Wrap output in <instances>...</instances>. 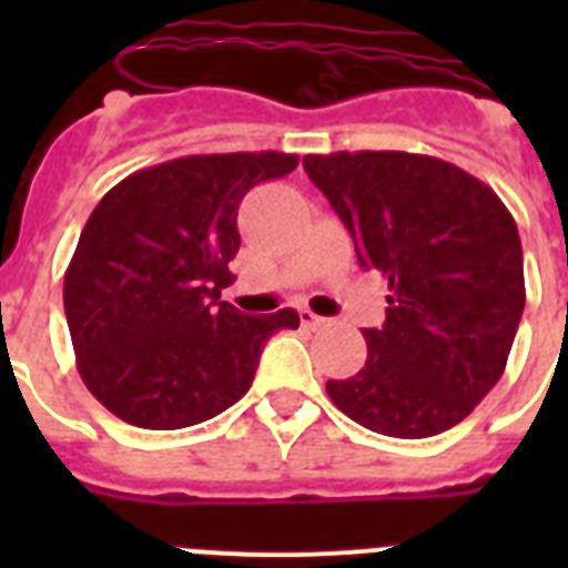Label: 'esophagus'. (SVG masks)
<instances>
[{"mask_svg":"<svg viewBox=\"0 0 568 568\" xmlns=\"http://www.w3.org/2000/svg\"><path fill=\"white\" fill-rule=\"evenodd\" d=\"M298 318H301V324H304V327H324V324H327V318H321V315H315L313 310H298Z\"/></svg>","mask_w":568,"mask_h":568,"instance_id":"1","label":"esophagus"}]
</instances>
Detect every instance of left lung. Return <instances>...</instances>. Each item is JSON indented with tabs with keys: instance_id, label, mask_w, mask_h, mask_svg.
I'll list each match as a JSON object with an SVG mask.
<instances>
[{
	"instance_id": "1",
	"label": "left lung",
	"mask_w": 568,
	"mask_h": 568,
	"mask_svg": "<svg viewBox=\"0 0 568 568\" xmlns=\"http://www.w3.org/2000/svg\"><path fill=\"white\" fill-rule=\"evenodd\" d=\"M364 270L389 281L366 364L327 381L341 413L389 438H433L504 375L526 304L518 224L495 190L433 155L400 150L307 155Z\"/></svg>"
}]
</instances>
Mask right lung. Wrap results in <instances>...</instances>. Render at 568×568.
<instances>
[{"label": "right lung", "mask_w": 568, "mask_h": 568, "mask_svg": "<svg viewBox=\"0 0 568 568\" xmlns=\"http://www.w3.org/2000/svg\"><path fill=\"white\" fill-rule=\"evenodd\" d=\"M293 153L184 155L128 175L90 213L64 273V315L93 398L142 429L224 413L255 378L264 341L295 310L244 315L222 301L241 244L235 215Z\"/></svg>", "instance_id": "obj_1"}]
</instances>
